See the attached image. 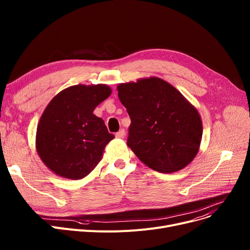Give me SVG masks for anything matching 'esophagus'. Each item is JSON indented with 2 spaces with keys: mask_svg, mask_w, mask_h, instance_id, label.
I'll return each instance as SVG.
<instances>
[{
  "mask_svg": "<svg viewBox=\"0 0 250 250\" xmlns=\"http://www.w3.org/2000/svg\"><path fill=\"white\" fill-rule=\"evenodd\" d=\"M125 136V129H123V128L118 130V132L115 134V137L117 139H124Z\"/></svg>",
  "mask_w": 250,
  "mask_h": 250,
  "instance_id": "34e87169",
  "label": "esophagus"
}]
</instances>
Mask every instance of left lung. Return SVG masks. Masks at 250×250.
Returning <instances> with one entry per match:
<instances>
[{"label":"left lung","mask_w":250,"mask_h":250,"mask_svg":"<svg viewBox=\"0 0 250 250\" xmlns=\"http://www.w3.org/2000/svg\"><path fill=\"white\" fill-rule=\"evenodd\" d=\"M130 117L126 144L138 158L161 173L188 165L199 152L201 116L178 90L160 78L117 86Z\"/></svg>","instance_id":"8db88e82"}]
</instances>
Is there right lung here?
Here are the masks:
<instances>
[{"mask_svg": "<svg viewBox=\"0 0 250 250\" xmlns=\"http://www.w3.org/2000/svg\"><path fill=\"white\" fill-rule=\"evenodd\" d=\"M110 94L106 85H76L49 102L37 125L36 149L51 171L81 179L96 167L114 135L93 110Z\"/></svg>", "mask_w": 250, "mask_h": 250, "instance_id": "add662e5", "label": "right lung"}]
</instances>
